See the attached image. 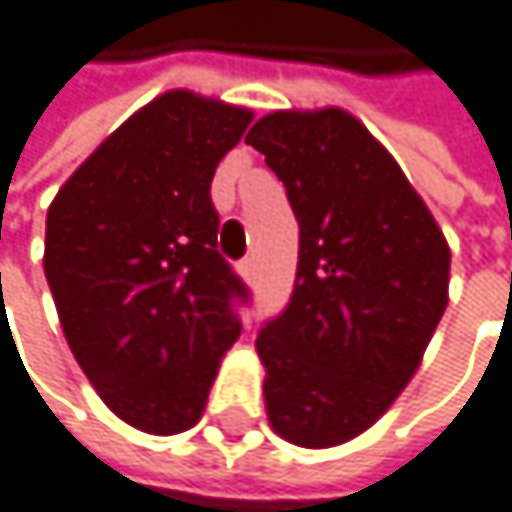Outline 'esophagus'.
<instances>
[{"label":"esophagus","mask_w":512,"mask_h":512,"mask_svg":"<svg viewBox=\"0 0 512 512\" xmlns=\"http://www.w3.org/2000/svg\"><path fill=\"white\" fill-rule=\"evenodd\" d=\"M239 270H242V276H245V279H254V258H245Z\"/></svg>","instance_id":"34e87169"}]
</instances>
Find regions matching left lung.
Returning <instances> with one entry per match:
<instances>
[{
	"label": "left lung",
	"instance_id": "8db88e82",
	"mask_svg": "<svg viewBox=\"0 0 512 512\" xmlns=\"http://www.w3.org/2000/svg\"><path fill=\"white\" fill-rule=\"evenodd\" d=\"M245 144L267 156L301 227L294 294L254 341L267 418L291 445H344L415 378L448 307L451 251L353 113L273 110Z\"/></svg>",
	"mask_w": 512,
	"mask_h": 512
}]
</instances>
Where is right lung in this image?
<instances>
[{
  "label": "right lung",
  "instance_id": "1",
  "mask_svg": "<svg viewBox=\"0 0 512 512\" xmlns=\"http://www.w3.org/2000/svg\"><path fill=\"white\" fill-rule=\"evenodd\" d=\"M254 113L171 88L57 190L45 279L88 384L141 433L190 430L239 338L245 285L218 254L211 178Z\"/></svg>",
  "mask_w": 512,
  "mask_h": 512
}]
</instances>
